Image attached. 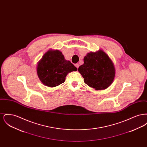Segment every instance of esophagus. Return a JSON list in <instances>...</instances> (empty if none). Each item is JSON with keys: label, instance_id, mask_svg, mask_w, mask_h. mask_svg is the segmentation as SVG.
Returning a JSON list of instances; mask_svg holds the SVG:
<instances>
[{"label": "esophagus", "instance_id": "obj_1", "mask_svg": "<svg viewBox=\"0 0 147 147\" xmlns=\"http://www.w3.org/2000/svg\"><path fill=\"white\" fill-rule=\"evenodd\" d=\"M75 66L77 67V69H78V68H79V64L77 63V64H75Z\"/></svg>", "mask_w": 147, "mask_h": 147}]
</instances>
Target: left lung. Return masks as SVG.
<instances>
[{
    "instance_id": "8db88e82",
    "label": "left lung",
    "mask_w": 147,
    "mask_h": 147,
    "mask_svg": "<svg viewBox=\"0 0 147 147\" xmlns=\"http://www.w3.org/2000/svg\"><path fill=\"white\" fill-rule=\"evenodd\" d=\"M84 83L96 90H104L112 84L115 77L114 64L102 50L88 53L84 64L78 68Z\"/></svg>"
}]
</instances>
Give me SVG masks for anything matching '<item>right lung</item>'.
<instances>
[{
	"mask_svg": "<svg viewBox=\"0 0 147 147\" xmlns=\"http://www.w3.org/2000/svg\"><path fill=\"white\" fill-rule=\"evenodd\" d=\"M77 68L69 61L65 59L59 50H49L37 63V73L42 84L55 87L62 84L67 75Z\"/></svg>",
	"mask_w": 147,
	"mask_h": 147,
	"instance_id": "obj_1",
	"label": "right lung"
}]
</instances>
